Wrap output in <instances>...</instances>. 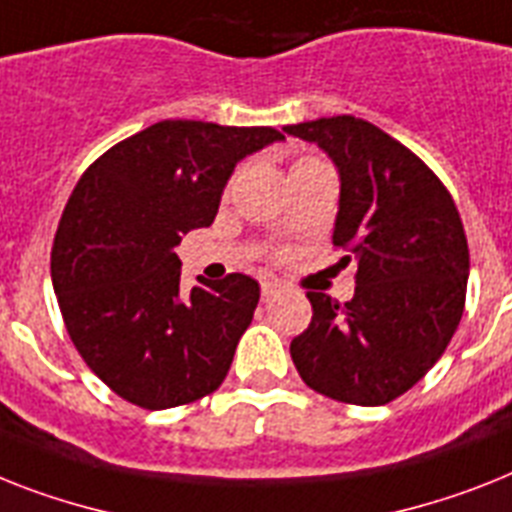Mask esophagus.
Wrapping results in <instances>:
<instances>
[{"instance_id": "esophagus-1", "label": "esophagus", "mask_w": 512, "mask_h": 512, "mask_svg": "<svg viewBox=\"0 0 512 512\" xmlns=\"http://www.w3.org/2000/svg\"><path fill=\"white\" fill-rule=\"evenodd\" d=\"M277 290H280V285H277V282H272V280L261 282V298H264V301H269V298H272Z\"/></svg>"}]
</instances>
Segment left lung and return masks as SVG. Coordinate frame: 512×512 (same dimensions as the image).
I'll return each mask as SVG.
<instances>
[{
    "label": "left lung",
    "instance_id": "obj_1",
    "mask_svg": "<svg viewBox=\"0 0 512 512\" xmlns=\"http://www.w3.org/2000/svg\"><path fill=\"white\" fill-rule=\"evenodd\" d=\"M340 175L332 243L358 264L345 306L308 293L311 324L290 342L303 382L327 398L384 405L408 392L453 340L463 316L468 243L439 177L403 143L340 114L287 125Z\"/></svg>",
    "mask_w": 512,
    "mask_h": 512
}]
</instances>
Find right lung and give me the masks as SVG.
Here are the masks:
<instances>
[{"label":"right lung","mask_w":512,"mask_h":512,"mask_svg":"<svg viewBox=\"0 0 512 512\" xmlns=\"http://www.w3.org/2000/svg\"><path fill=\"white\" fill-rule=\"evenodd\" d=\"M274 128L162 120L99 156L75 185L52 248V282L70 340L128 403L164 411L222 384L259 303L230 274L180 287L185 232L209 227L235 164Z\"/></svg>","instance_id":"1"}]
</instances>
